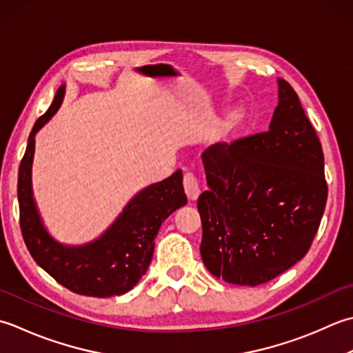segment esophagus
I'll return each mask as SVG.
<instances>
[{
  "instance_id": "34e87169",
  "label": "esophagus",
  "mask_w": 353,
  "mask_h": 353,
  "mask_svg": "<svg viewBox=\"0 0 353 353\" xmlns=\"http://www.w3.org/2000/svg\"><path fill=\"white\" fill-rule=\"evenodd\" d=\"M183 184H184V192H185L187 198H189L190 201H196L198 196L201 195V187H199L196 176L190 174V172H187V174H184Z\"/></svg>"
}]
</instances>
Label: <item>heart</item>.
<instances>
[{"instance_id":"1","label":"heart","mask_w":353,"mask_h":353,"mask_svg":"<svg viewBox=\"0 0 353 353\" xmlns=\"http://www.w3.org/2000/svg\"><path fill=\"white\" fill-rule=\"evenodd\" d=\"M247 119H248V114L243 108H234L233 111H230L227 119L224 120V123H222L219 129V135L225 137V135L241 131V129L245 126Z\"/></svg>"}]
</instances>
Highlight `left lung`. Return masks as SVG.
I'll list each match as a JSON object with an SVG mask.
<instances>
[{
  "mask_svg": "<svg viewBox=\"0 0 353 353\" xmlns=\"http://www.w3.org/2000/svg\"><path fill=\"white\" fill-rule=\"evenodd\" d=\"M201 257L214 277L257 286L307 253L326 207L325 155L297 92L279 79L267 132L203 154Z\"/></svg>",
  "mask_w": 353,
  "mask_h": 353,
  "instance_id": "8db88e82",
  "label": "left lung"
}]
</instances>
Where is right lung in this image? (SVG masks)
<instances>
[{"label": "right lung", "instance_id": "add662e5", "mask_svg": "<svg viewBox=\"0 0 353 353\" xmlns=\"http://www.w3.org/2000/svg\"><path fill=\"white\" fill-rule=\"evenodd\" d=\"M65 86L57 90L53 103L41 116L28 137L18 172L19 225L34 262L56 282L81 296H121L139 283L152 261L155 236L164 219L187 204L183 172L146 187L129 201L123 213L106 232L86 245L67 247L56 242L42 225L32 193L34 134L61 106Z\"/></svg>", "mask_w": 353, "mask_h": 353}]
</instances>
